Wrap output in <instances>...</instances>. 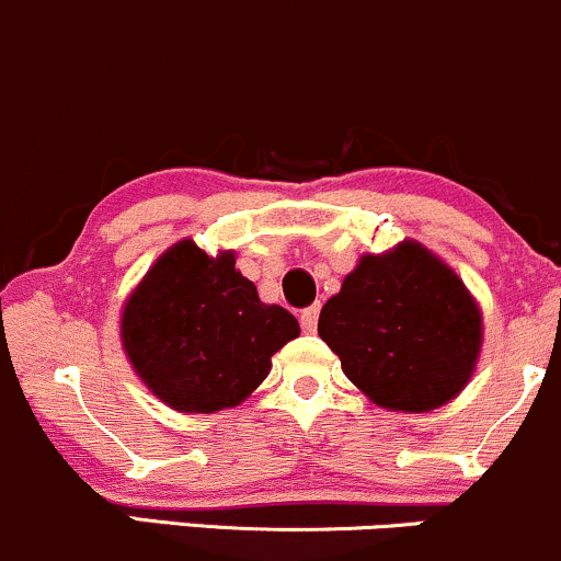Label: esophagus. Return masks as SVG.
Masks as SVG:
<instances>
[{"label": "esophagus", "instance_id": "1", "mask_svg": "<svg viewBox=\"0 0 561 561\" xmlns=\"http://www.w3.org/2000/svg\"><path fill=\"white\" fill-rule=\"evenodd\" d=\"M317 324H319V306H308L306 311L300 313V327H302V332L313 334V332H317Z\"/></svg>", "mask_w": 561, "mask_h": 561}]
</instances>
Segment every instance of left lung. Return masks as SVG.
Segmentation results:
<instances>
[{"label": "left lung", "mask_w": 561, "mask_h": 561, "mask_svg": "<svg viewBox=\"0 0 561 561\" xmlns=\"http://www.w3.org/2000/svg\"><path fill=\"white\" fill-rule=\"evenodd\" d=\"M345 377L390 411L454 401L482 347V313L448 263L414 240L362 255L319 313Z\"/></svg>", "instance_id": "obj_1"}]
</instances>
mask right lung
I'll return each mask as SVG.
<instances>
[{
	"label": "right lung",
	"mask_w": 561,
	"mask_h": 561,
	"mask_svg": "<svg viewBox=\"0 0 561 561\" xmlns=\"http://www.w3.org/2000/svg\"><path fill=\"white\" fill-rule=\"evenodd\" d=\"M234 253L171 244L128 295L121 343L152 396L186 414L242 403L272 371V356L300 334L298 319L266 306L234 268Z\"/></svg>",
	"instance_id": "right-lung-1"
}]
</instances>
